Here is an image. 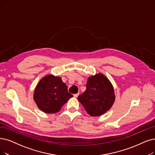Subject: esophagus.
Masks as SVG:
<instances>
[{"label": "esophagus", "instance_id": "34e87169", "mask_svg": "<svg viewBox=\"0 0 155 155\" xmlns=\"http://www.w3.org/2000/svg\"><path fill=\"white\" fill-rule=\"evenodd\" d=\"M78 95H79V94H76L74 95V97L75 98H77L78 97Z\"/></svg>", "mask_w": 155, "mask_h": 155}]
</instances>
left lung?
<instances>
[{
	"instance_id": "left-lung-1",
	"label": "left lung",
	"mask_w": 155,
	"mask_h": 155,
	"mask_svg": "<svg viewBox=\"0 0 155 155\" xmlns=\"http://www.w3.org/2000/svg\"><path fill=\"white\" fill-rule=\"evenodd\" d=\"M78 101L91 116H101L110 109L115 101L113 86L101 73L89 77L86 90L79 95Z\"/></svg>"
}]
</instances>
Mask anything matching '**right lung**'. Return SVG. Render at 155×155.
<instances>
[{"mask_svg":"<svg viewBox=\"0 0 155 155\" xmlns=\"http://www.w3.org/2000/svg\"><path fill=\"white\" fill-rule=\"evenodd\" d=\"M73 95L68 92L67 86L61 78L49 74L37 84L34 100L40 110L48 114L56 113Z\"/></svg>","mask_w":155,"mask_h":155,"instance_id":"obj_1","label":"right lung"}]
</instances>
